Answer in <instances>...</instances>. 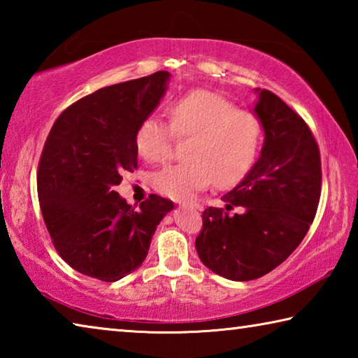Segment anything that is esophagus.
Returning a JSON list of instances; mask_svg holds the SVG:
<instances>
[{
    "mask_svg": "<svg viewBox=\"0 0 358 358\" xmlns=\"http://www.w3.org/2000/svg\"><path fill=\"white\" fill-rule=\"evenodd\" d=\"M178 205H180V207H183V208H186V207L194 208V210H199V208H201V207H199L197 203H186V202H180Z\"/></svg>",
    "mask_w": 358,
    "mask_h": 358,
    "instance_id": "esophagus-1",
    "label": "esophagus"
}]
</instances>
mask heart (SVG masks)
Masks as SVG:
<instances>
[{
	"instance_id": "1",
	"label": "heart",
	"mask_w": 358,
	"mask_h": 358,
	"mask_svg": "<svg viewBox=\"0 0 358 358\" xmlns=\"http://www.w3.org/2000/svg\"><path fill=\"white\" fill-rule=\"evenodd\" d=\"M171 126L145 120L136 134L138 155L148 162L171 159L173 141L189 138L185 162L156 172L153 186L173 201H189L215 183L226 187L243 177L256 161L262 128L256 115L237 110L220 94L196 92L169 110Z\"/></svg>"
}]
</instances>
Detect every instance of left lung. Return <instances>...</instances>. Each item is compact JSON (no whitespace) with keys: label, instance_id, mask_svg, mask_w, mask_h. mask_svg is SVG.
I'll return each mask as SVG.
<instances>
[{"label":"left lung","instance_id":"obj_1","mask_svg":"<svg viewBox=\"0 0 358 358\" xmlns=\"http://www.w3.org/2000/svg\"><path fill=\"white\" fill-rule=\"evenodd\" d=\"M264 129L260 156L224 194V208L203 211L196 250L202 264L232 281L270 273L301 243L316 216L322 171L313 132L286 102L257 90Z\"/></svg>","mask_w":358,"mask_h":358}]
</instances>
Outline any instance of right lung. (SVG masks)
Listing matches in <instances>:
<instances>
[{
  "label": "right lung",
  "mask_w": 358,
  "mask_h": 358,
  "mask_svg": "<svg viewBox=\"0 0 358 358\" xmlns=\"http://www.w3.org/2000/svg\"><path fill=\"white\" fill-rule=\"evenodd\" d=\"M169 78L159 71L101 88L66 108L50 129L38 171L41 211L58 254L78 273L106 282L129 275L173 210L156 194L136 210L115 191L137 169L136 134Z\"/></svg>",
  "instance_id": "add662e5"
}]
</instances>
